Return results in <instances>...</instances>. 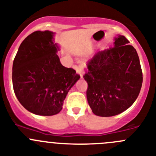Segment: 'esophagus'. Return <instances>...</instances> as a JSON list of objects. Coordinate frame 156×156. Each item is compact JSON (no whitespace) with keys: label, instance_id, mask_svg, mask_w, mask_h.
Listing matches in <instances>:
<instances>
[{"label":"esophagus","instance_id":"obj_1","mask_svg":"<svg viewBox=\"0 0 156 156\" xmlns=\"http://www.w3.org/2000/svg\"><path fill=\"white\" fill-rule=\"evenodd\" d=\"M73 68L76 70L77 73L80 75L81 78H83V75H84V69H83V67L81 65H74Z\"/></svg>","mask_w":156,"mask_h":156}]
</instances>
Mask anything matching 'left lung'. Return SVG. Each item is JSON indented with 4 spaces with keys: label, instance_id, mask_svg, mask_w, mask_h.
Wrapping results in <instances>:
<instances>
[{
    "label": "left lung",
    "instance_id": "left-lung-1",
    "mask_svg": "<svg viewBox=\"0 0 156 156\" xmlns=\"http://www.w3.org/2000/svg\"><path fill=\"white\" fill-rule=\"evenodd\" d=\"M129 43L125 36L118 35L114 47L98 51L87 63V99L96 115L120 114L139 96L142 71L137 51Z\"/></svg>",
    "mask_w": 156,
    "mask_h": 156
}]
</instances>
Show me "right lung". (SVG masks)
Segmentation results:
<instances>
[{
    "label": "right lung",
    "mask_w": 156,
    "mask_h": 156,
    "mask_svg": "<svg viewBox=\"0 0 156 156\" xmlns=\"http://www.w3.org/2000/svg\"><path fill=\"white\" fill-rule=\"evenodd\" d=\"M55 33L37 30L21 44L14 58L12 82L19 102L28 112L50 116L61 112L69 90L80 78L62 65Z\"/></svg>",
    "instance_id": "right-lung-1"
}]
</instances>
